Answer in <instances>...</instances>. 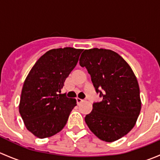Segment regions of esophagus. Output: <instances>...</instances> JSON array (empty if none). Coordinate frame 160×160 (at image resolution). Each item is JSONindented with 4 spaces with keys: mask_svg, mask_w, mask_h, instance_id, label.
<instances>
[{
    "mask_svg": "<svg viewBox=\"0 0 160 160\" xmlns=\"http://www.w3.org/2000/svg\"><path fill=\"white\" fill-rule=\"evenodd\" d=\"M83 101H84V100H83V99H81V98H77V104H80V103L83 102Z\"/></svg>",
    "mask_w": 160,
    "mask_h": 160,
    "instance_id": "1",
    "label": "esophagus"
}]
</instances>
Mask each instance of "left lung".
Here are the masks:
<instances>
[{
	"mask_svg": "<svg viewBox=\"0 0 160 160\" xmlns=\"http://www.w3.org/2000/svg\"><path fill=\"white\" fill-rule=\"evenodd\" d=\"M80 65L86 67L96 92L102 98L93 104L85 122L98 138L111 142L128 134L141 111L136 77L126 61L110 49L84 50Z\"/></svg>",
	"mask_w": 160,
	"mask_h": 160,
	"instance_id": "1",
	"label": "left lung"
}]
</instances>
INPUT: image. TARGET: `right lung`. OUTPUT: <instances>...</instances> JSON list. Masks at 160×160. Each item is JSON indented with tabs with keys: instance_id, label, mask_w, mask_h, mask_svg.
Here are the masks:
<instances>
[{
	"instance_id": "1",
	"label": "right lung",
	"mask_w": 160,
	"mask_h": 160,
	"mask_svg": "<svg viewBox=\"0 0 160 160\" xmlns=\"http://www.w3.org/2000/svg\"><path fill=\"white\" fill-rule=\"evenodd\" d=\"M83 50L71 47L49 50L38 59L27 76L19 112L27 129L38 138H47L60 132L77 105L76 99L59 93Z\"/></svg>"
}]
</instances>
